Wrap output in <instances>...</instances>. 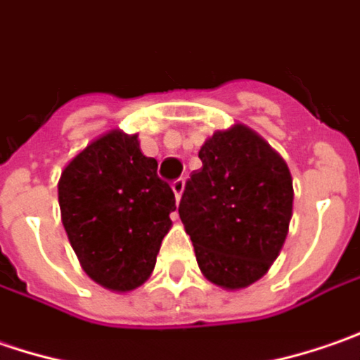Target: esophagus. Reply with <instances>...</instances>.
<instances>
[{
  "mask_svg": "<svg viewBox=\"0 0 360 360\" xmlns=\"http://www.w3.org/2000/svg\"><path fill=\"white\" fill-rule=\"evenodd\" d=\"M171 189H173V193H175V199L179 201L181 195H183V189H185V181H183V179L173 181V185H171Z\"/></svg>",
  "mask_w": 360,
  "mask_h": 360,
  "instance_id": "1",
  "label": "esophagus"
}]
</instances>
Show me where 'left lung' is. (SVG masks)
I'll return each instance as SVG.
<instances>
[{
    "label": "left lung",
    "mask_w": 360,
    "mask_h": 360,
    "mask_svg": "<svg viewBox=\"0 0 360 360\" xmlns=\"http://www.w3.org/2000/svg\"><path fill=\"white\" fill-rule=\"evenodd\" d=\"M179 203L201 274L224 290H243L272 268L288 236L294 203L286 161L242 122L201 145Z\"/></svg>",
    "instance_id": "left-lung-1"
}]
</instances>
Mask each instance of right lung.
I'll return each instance as SVG.
<instances>
[{
    "label": "right lung",
    "instance_id": "obj_1",
    "mask_svg": "<svg viewBox=\"0 0 360 360\" xmlns=\"http://www.w3.org/2000/svg\"><path fill=\"white\" fill-rule=\"evenodd\" d=\"M139 134L118 129L96 136L58 181L62 224L82 270L102 288L131 292L153 274L173 226V189L159 179Z\"/></svg>",
    "mask_w": 360,
    "mask_h": 360
}]
</instances>
